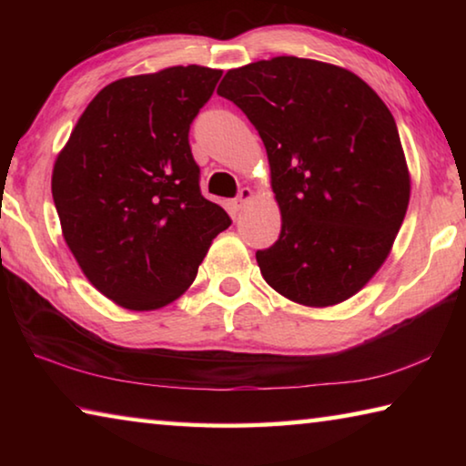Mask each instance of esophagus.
<instances>
[{"instance_id": "esophagus-1", "label": "esophagus", "mask_w": 466, "mask_h": 466, "mask_svg": "<svg viewBox=\"0 0 466 466\" xmlns=\"http://www.w3.org/2000/svg\"><path fill=\"white\" fill-rule=\"evenodd\" d=\"M250 197H252V191L248 187H242L240 191H238V197H236V199L232 201V209L234 211H240L244 205H247L248 201H250Z\"/></svg>"}]
</instances>
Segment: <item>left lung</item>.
Masks as SVG:
<instances>
[{
    "instance_id": "1",
    "label": "left lung",
    "mask_w": 466,
    "mask_h": 466,
    "mask_svg": "<svg viewBox=\"0 0 466 466\" xmlns=\"http://www.w3.org/2000/svg\"><path fill=\"white\" fill-rule=\"evenodd\" d=\"M218 94L269 157L281 232L257 250L265 281L314 309L358 294L389 257L411 193L389 106L356 74L299 57L230 69Z\"/></svg>"
}]
</instances>
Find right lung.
I'll use <instances>...</instances> for the list:
<instances>
[{"label":"right lung","mask_w":466,"mask_h":466,"mask_svg":"<svg viewBox=\"0 0 466 466\" xmlns=\"http://www.w3.org/2000/svg\"><path fill=\"white\" fill-rule=\"evenodd\" d=\"M222 72L177 66L102 88L55 160L63 238L100 294L156 310L185 294L232 224L199 188L188 129Z\"/></svg>","instance_id":"right-lung-1"}]
</instances>
